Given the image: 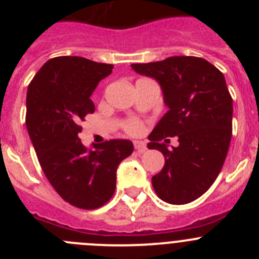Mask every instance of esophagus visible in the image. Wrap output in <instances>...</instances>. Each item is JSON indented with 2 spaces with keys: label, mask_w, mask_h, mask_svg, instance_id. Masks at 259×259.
I'll return each instance as SVG.
<instances>
[{
  "label": "esophagus",
  "mask_w": 259,
  "mask_h": 259,
  "mask_svg": "<svg viewBox=\"0 0 259 259\" xmlns=\"http://www.w3.org/2000/svg\"><path fill=\"white\" fill-rule=\"evenodd\" d=\"M134 145L139 153H144L146 150V144L144 141H134Z\"/></svg>",
  "instance_id": "obj_1"
}]
</instances>
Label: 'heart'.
I'll use <instances>...</instances> for the list:
<instances>
[{
	"label": "heart",
	"mask_w": 259,
	"mask_h": 259,
	"mask_svg": "<svg viewBox=\"0 0 259 259\" xmlns=\"http://www.w3.org/2000/svg\"><path fill=\"white\" fill-rule=\"evenodd\" d=\"M124 130L130 135H139L143 131V124L139 120H130L124 124Z\"/></svg>",
	"instance_id": "heart-1"
}]
</instances>
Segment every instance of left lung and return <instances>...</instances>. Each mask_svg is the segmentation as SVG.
Here are the masks:
<instances>
[{
    "label": "left lung",
    "mask_w": 259,
    "mask_h": 259,
    "mask_svg": "<svg viewBox=\"0 0 259 259\" xmlns=\"http://www.w3.org/2000/svg\"><path fill=\"white\" fill-rule=\"evenodd\" d=\"M131 67L157 80L168 107L148 137V148L164 157L163 168L152 178L153 188L172 205L197 200L215 182L230 148L233 106L226 79L198 57L176 56ZM174 136L180 145L168 150L160 141Z\"/></svg>",
    "instance_id": "obj_1"
}]
</instances>
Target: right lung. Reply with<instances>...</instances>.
Returning a JSON list of instances; mask_svg holds the SVG:
<instances>
[{
	"instance_id": "obj_1",
	"label": "right lung",
	"mask_w": 259,
	"mask_h": 259,
	"mask_svg": "<svg viewBox=\"0 0 259 259\" xmlns=\"http://www.w3.org/2000/svg\"><path fill=\"white\" fill-rule=\"evenodd\" d=\"M113 68L83 57H56L27 91V131L41 168L57 193L80 209H97L113 197L116 168L134 152L130 140L92 144L89 149L77 136L79 123L95 111L93 91Z\"/></svg>"
}]
</instances>
